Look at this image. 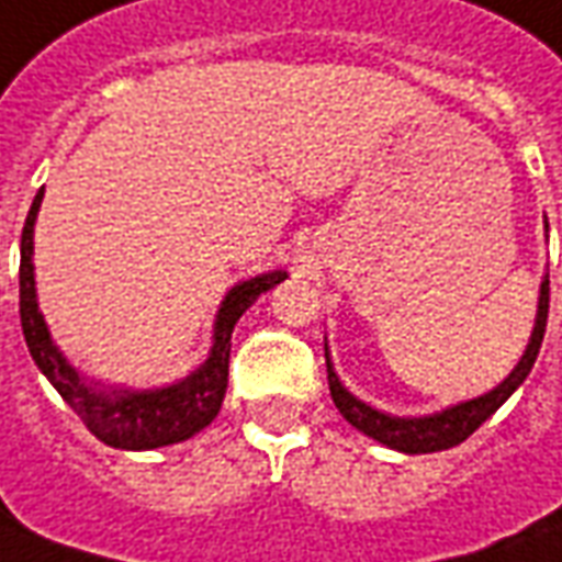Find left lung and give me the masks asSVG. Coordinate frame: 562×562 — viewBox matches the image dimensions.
Returning a JSON list of instances; mask_svg holds the SVG:
<instances>
[{
    "mask_svg": "<svg viewBox=\"0 0 562 562\" xmlns=\"http://www.w3.org/2000/svg\"><path fill=\"white\" fill-rule=\"evenodd\" d=\"M548 274L541 281L539 293V315H536V327H532V336H529V346H526L524 358L508 373V379L502 385H495L493 392L481 394L474 401H465V404H456L443 413H435V416H419V419H401V416H389V413H379L370 404L358 401L355 394L348 392L346 385L339 382V376L333 373L330 355L324 348V358H327V382H330V397L336 409L346 416L348 425H355L358 431H363L367 437H373L379 443L392 447L397 452H409V456H419V452H440L450 450V447H459L462 440L474 435L481 428L483 422L493 416L498 406L508 401L510 394L517 392L524 385V379L529 376L532 363L539 358L541 339H544V327H548V303H551V288H548Z\"/></svg>",
    "mask_w": 562,
    "mask_h": 562,
    "instance_id": "left-lung-1",
    "label": "left lung"
}]
</instances>
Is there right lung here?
I'll return each mask as SVG.
<instances>
[{
  "label": "right lung",
  "instance_id": "add662e5",
  "mask_svg": "<svg viewBox=\"0 0 562 562\" xmlns=\"http://www.w3.org/2000/svg\"><path fill=\"white\" fill-rule=\"evenodd\" d=\"M45 189H38L33 207L26 214L21 235V327L26 348L36 367L48 376L60 397L67 401L88 431L110 443L115 450H156L168 443H180L186 437L199 435L204 425H211L223 406L226 385H229V351L232 330L250 305L257 303L259 293L281 284L288 272L257 274L241 281L226 293L214 324V346L207 361L195 373L180 379L168 389H149V392H100L91 382L72 370L67 358L52 342V333L36 303V278H33V226H36L38 204Z\"/></svg>",
  "mask_w": 562,
  "mask_h": 562
}]
</instances>
